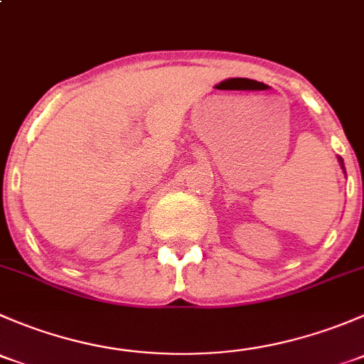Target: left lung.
<instances>
[{
	"label": "left lung",
	"mask_w": 364,
	"mask_h": 364,
	"mask_svg": "<svg viewBox=\"0 0 364 364\" xmlns=\"http://www.w3.org/2000/svg\"><path fill=\"white\" fill-rule=\"evenodd\" d=\"M338 161H340V165H341V168H343V172H345V167H343V160H341V159H340V156H338Z\"/></svg>",
	"instance_id": "obj_1"
}]
</instances>
